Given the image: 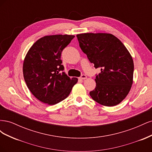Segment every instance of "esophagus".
I'll list each match as a JSON object with an SVG mask.
<instances>
[{"label": "esophagus", "instance_id": "esophagus-1", "mask_svg": "<svg viewBox=\"0 0 152 152\" xmlns=\"http://www.w3.org/2000/svg\"><path fill=\"white\" fill-rule=\"evenodd\" d=\"M79 79H82V80H84V79H87V76H86V75L83 74V75H82L80 76V77L79 78Z\"/></svg>", "mask_w": 152, "mask_h": 152}]
</instances>
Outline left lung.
Listing matches in <instances>:
<instances>
[{"label":"left lung","mask_w":152,"mask_h":152,"mask_svg":"<svg viewBox=\"0 0 152 152\" xmlns=\"http://www.w3.org/2000/svg\"><path fill=\"white\" fill-rule=\"evenodd\" d=\"M80 48L96 68V88L89 93L95 102L107 107L120 103L129 93L134 63L125 45L115 36L105 33L77 35Z\"/></svg>","instance_id":"obj_1"}]
</instances>
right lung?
<instances>
[{
  "label": "right lung",
  "mask_w": 152,
  "mask_h": 152,
  "mask_svg": "<svg viewBox=\"0 0 152 152\" xmlns=\"http://www.w3.org/2000/svg\"><path fill=\"white\" fill-rule=\"evenodd\" d=\"M75 37L70 35H47L39 39L27 53L23 65L27 87L35 97L49 105L66 98L78 81L63 72L62 50Z\"/></svg>",
  "instance_id": "right-lung-1"
}]
</instances>
